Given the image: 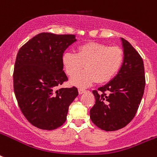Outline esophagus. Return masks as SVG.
Instances as JSON below:
<instances>
[{"mask_svg": "<svg viewBox=\"0 0 157 157\" xmlns=\"http://www.w3.org/2000/svg\"><path fill=\"white\" fill-rule=\"evenodd\" d=\"M78 92H79V94H82L86 93V90H83V89H79Z\"/></svg>", "mask_w": 157, "mask_h": 157, "instance_id": "obj_1", "label": "esophagus"}]
</instances>
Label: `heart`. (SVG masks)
I'll use <instances>...</instances> for the list:
<instances>
[{"label": "heart", "instance_id": "1", "mask_svg": "<svg viewBox=\"0 0 157 157\" xmlns=\"http://www.w3.org/2000/svg\"><path fill=\"white\" fill-rule=\"evenodd\" d=\"M124 52L118 46L90 42L79 46L76 53L67 52L62 57L66 73L72 76L71 83L78 87H87L97 81L105 83L114 77L121 67ZM86 67L77 74L83 66ZM77 75H76L75 74Z\"/></svg>", "mask_w": 157, "mask_h": 157}]
</instances>
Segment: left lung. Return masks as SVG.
Wrapping results in <instances>:
<instances>
[{
	"label": "left lung",
	"instance_id": "8db88e82",
	"mask_svg": "<svg viewBox=\"0 0 157 157\" xmlns=\"http://www.w3.org/2000/svg\"><path fill=\"white\" fill-rule=\"evenodd\" d=\"M124 61L117 75L98 90H93L95 104L90 119L105 131L124 128L136 114L145 88L144 61L129 41L121 38Z\"/></svg>",
	"mask_w": 157,
	"mask_h": 157
}]
</instances>
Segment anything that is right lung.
Listing matches in <instances>:
<instances>
[{
	"mask_svg": "<svg viewBox=\"0 0 157 157\" xmlns=\"http://www.w3.org/2000/svg\"><path fill=\"white\" fill-rule=\"evenodd\" d=\"M76 40L75 35L42 33L18 50L13 75L14 94L23 116L39 129L61 126L78 95L75 86L57 89L67 81L62 57Z\"/></svg>",
	"mask_w": 157,
	"mask_h": 157,
	"instance_id": "right-lung-1",
	"label": "right lung"
}]
</instances>
